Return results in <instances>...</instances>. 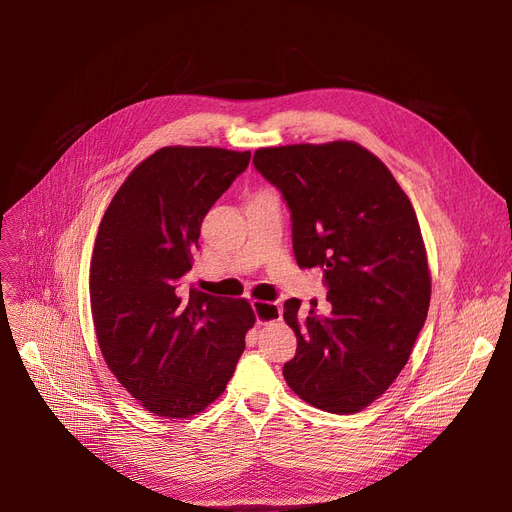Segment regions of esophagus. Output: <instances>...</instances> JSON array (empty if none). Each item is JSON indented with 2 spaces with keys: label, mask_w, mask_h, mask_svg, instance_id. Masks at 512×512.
I'll return each mask as SVG.
<instances>
[{
  "label": "esophagus",
  "mask_w": 512,
  "mask_h": 512,
  "mask_svg": "<svg viewBox=\"0 0 512 512\" xmlns=\"http://www.w3.org/2000/svg\"><path fill=\"white\" fill-rule=\"evenodd\" d=\"M253 311L259 325L280 321L282 319V306L278 302H265V300H253Z\"/></svg>",
  "instance_id": "obj_1"
}]
</instances>
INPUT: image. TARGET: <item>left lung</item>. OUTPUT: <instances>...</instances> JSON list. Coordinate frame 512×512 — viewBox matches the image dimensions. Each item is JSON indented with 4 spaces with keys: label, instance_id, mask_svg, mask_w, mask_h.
<instances>
[{
    "label": "left lung",
    "instance_id": "1",
    "mask_svg": "<svg viewBox=\"0 0 512 512\" xmlns=\"http://www.w3.org/2000/svg\"><path fill=\"white\" fill-rule=\"evenodd\" d=\"M259 173L292 212L298 267H323L329 311L284 304L296 356L288 387L331 414L379 399L410 360L430 304V267L418 216L381 158L356 142L259 148Z\"/></svg>",
    "mask_w": 512,
    "mask_h": 512
}]
</instances>
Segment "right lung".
<instances>
[{
	"mask_svg": "<svg viewBox=\"0 0 512 512\" xmlns=\"http://www.w3.org/2000/svg\"><path fill=\"white\" fill-rule=\"evenodd\" d=\"M251 152L166 146L135 166L100 220L90 259L98 348L154 416L185 420L226 389L255 325L247 298L179 290L216 199Z\"/></svg>",
	"mask_w": 512,
	"mask_h": 512,
	"instance_id": "right-lung-1",
	"label": "right lung"
}]
</instances>
